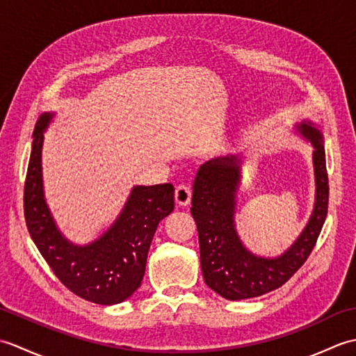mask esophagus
Instances as JSON below:
<instances>
[{
  "label": "esophagus",
  "mask_w": 356,
  "mask_h": 356,
  "mask_svg": "<svg viewBox=\"0 0 356 356\" xmlns=\"http://www.w3.org/2000/svg\"><path fill=\"white\" fill-rule=\"evenodd\" d=\"M191 188L188 185H179L176 188V193H174V199H176V203L180 207H186L190 205L191 202Z\"/></svg>",
  "instance_id": "34e87169"
}]
</instances>
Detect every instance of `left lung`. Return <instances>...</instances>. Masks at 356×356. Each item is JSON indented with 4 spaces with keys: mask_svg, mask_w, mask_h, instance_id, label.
Returning a JSON list of instances; mask_svg holds the SVG:
<instances>
[{
    "mask_svg": "<svg viewBox=\"0 0 356 356\" xmlns=\"http://www.w3.org/2000/svg\"><path fill=\"white\" fill-rule=\"evenodd\" d=\"M311 139L316 197L311 220L293 246L278 259H261L243 248L234 228V208L238 185V159H216L200 166L193 186L191 214L197 225L200 264L205 283L226 300H245L282 287L309 259L326 220L329 177L321 131L301 124Z\"/></svg>",
    "mask_w": 356,
    "mask_h": 356,
    "instance_id": "obj_1",
    "label": "left lung"
}]
</instances>
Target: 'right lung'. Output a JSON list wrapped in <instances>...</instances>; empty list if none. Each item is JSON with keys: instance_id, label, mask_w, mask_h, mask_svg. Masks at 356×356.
<instances>
[{"instance_id": "right-lung-1", "label": "right lung", "mask_w": 356, "mask_h": 356, "mask_svg": "<svg viewBox=\"0 0 356 356\" xmlns=\"http://www.w3.org/2000/svg\"><path fill=\"white\" fill-rule=\"evenodd\" d=\"M51 115L35 125L24 184V217L30 237L53 274L74 295L96 305H118L138 289L159 222L174 209V186H136L107 234L87 246L69 243L56 229L42 193L41 151Z\"/></svg>"}]
</instances>
